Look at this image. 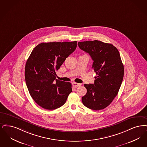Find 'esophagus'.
Listing matches in <instances>:
<instances>
[{"label":"esophagus","instance_id":"obj_1","mask_svg":"<svg viewBox=\"0 0 147 147\" xmlns=\"http://www.w3.org/2000/svg\"><path fill=\"white\" fill-rule=\"evenodd\" d=\"M72 84H73V86H74L75 87H79V86H81V84H80V83H75V82H74V83H72Z\"/></svg>","mask_w":147,"mask_h":147}]
</instances>
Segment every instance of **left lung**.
<instances>
[{
  "label": "left lung",
  "instance_id": "1",
  "mask_svg": "<svg viewBox=\"0 0 147 147\" xmlns=\"http://www.w3.org/2000/svg\"><path fill=\"white\" fill-rule=\"evenodd\" d=\"M78 45L90 54L96 74L94 84H84L87 92L82 101L88 108L102 110L113 102L121 85L124 68L120 53L113 45L97 40L79 42Z\"/></svg>",
  "mask_w": 147,
  "mask_h": 147
}]
</instances>
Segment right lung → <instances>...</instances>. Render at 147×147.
I'll return each mask as SVG.
<instances>
[{
  "label": "right lung",
  "mask_w": 147,
  "mask_h": 147,
  "mask_svg": "<svg viewBox=\"0 0 147 147\" xmlns=\"http://www.w3.org/2000/svg\"><path fill=\"white\" fill-rule=\"evenodd\" d=\"M77 45V41L42 43L31 52L26 64V83L33 99L42 108H60L72 92L71 83L57 80L55 71Z\"/></svg>",
  "instance_id": "obj_1"
}]
</instances>
